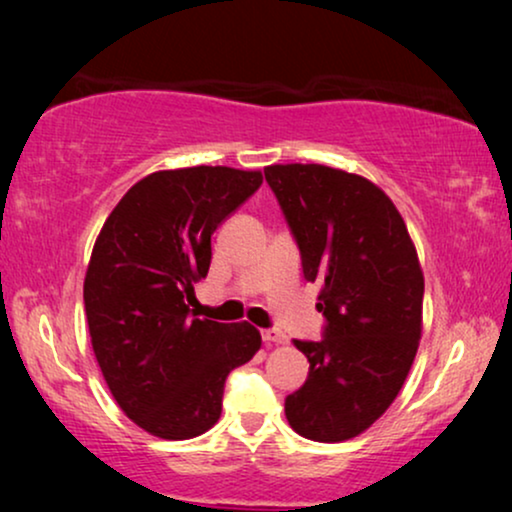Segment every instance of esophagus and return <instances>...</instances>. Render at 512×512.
Returning a JSON list of instances; mask_svg holds the SVG:
<instances>
[{
  "label": "esophagus",
  "mask_w": 512,
  "mask_h": 512,
  "mask_svg": "<svg viewBox=\"0 0 512 512\" xmlns=\"http://www.w3.org/2000/svg\"><path fill=\"white\" fill-rule=\"evenodd\" d=\"M263 342H268V345H284L286 342V335L282 331H277V328H268V331H263Z\"/></svg>",
  "instance_id": "esophagus-1"
}]
</instances>
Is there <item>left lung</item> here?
<instances>
[{"label": "left lung", "mask_w": 512, "mask_h": 512, "mask_svg": "<svg viewBox=\"0 0 512 512\" xmlns=\"http://www.w3.org/2000/svg\"><path fill=\"white\" fill-rule=\"evenodd\" d=\"M303 256L321 286V342L296 340L310 361L286 396L291 429L317 443L356 438L401 391L422 338L424 272L401 212L380 186L317 163L265 167Z\"/></svg>", "instance_id": "1"}]
</instances>
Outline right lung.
I'll return each mask as SVG.
<instances>
[{
	"instance_id": "obj_1",
	"label": "right lung",
	"mask_w": 512,
	"mask_h": 512,
	"mask_svg": "<svg viewBox=\"0 0 512 512\" xmlns=\"http://www.w3.org/2000/svg\"><path fill=\"white\" fill-rule=\"evenodd\" d=\"M261 184V170L223 165L153 172L97 235L83 282L90 342L118 408L151 436L212 429L228 373L261 349L247 321L195 319L186 305L207 277L212 233Z\"/></svg>"
}]
</instances>
